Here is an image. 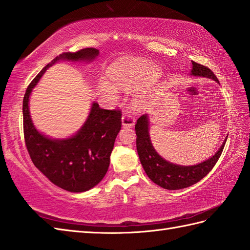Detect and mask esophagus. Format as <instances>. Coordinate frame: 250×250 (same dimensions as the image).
Here are the masks:
<instances>
[{
	"label": "esophagus",
	"instance_id": "34e87169",
	"mask_svg": "<svg viewBox=\"0 0 250 250\" xmlns=\"http://www.w3.org/2000/svg\"><path fill=\"white\" fill-rule=\"evenodd\" d=\"M121 122H122V125H124V126L132 128V126H133L134 124H135V119L130 114L124 113V115H122V118H121Z\"/></svg>",
	"mask_w": 250,
	"mask_h": 250
}]
</instances>
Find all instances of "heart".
Segmentation results:
<instances>
[{
    "instance_id": "heart-1",
    "label": "heart",
    "mask_w": 250,
    "mask_h": 250,
    "mask_svg": "<svg viewBox=\"0 0 250 250\" xmlns=\"http://www.w3.org/2000/svg\"><path fill=\"white\" fill-rule=\"evenodd\" d=\"M149 71V65L141 60H120L110 67L109 77L114 86L106 81L99 83V92L110 99L118 98V90L116 86L124 91L131 92L139 86L142 77L146 76Z\"/></svg>"
}]
</instances>
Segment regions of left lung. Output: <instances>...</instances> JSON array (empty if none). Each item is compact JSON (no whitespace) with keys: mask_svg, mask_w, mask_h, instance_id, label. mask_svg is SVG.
I'll use <instances>...</instances> for the list:
<instances>
[{"mask_svg":"<svg viewBox=\"0 0 250 250\" xmlns=\"http://www.w3.org/2000/svg\"><path fill=\"white\" fill-rule=\"evenodd\" d=\"M190 75L206 77L219 83L215 74L208 67L192 61ZM136 149L147 176L156 185L167 190H178L196 184L208 174L220 158L228 136L214 156L194 166H179L167 161L156 151L149 135V117L147 114L141 116L135 125Z\"/></svg>","mask_w":250,"mask_h":250,"instance_id":"obj_1","label":"left lung"}]
</instances>
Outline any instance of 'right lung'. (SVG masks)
<instances>
[{
    "label": "right lung",
    "mask_w": 250,
    "mask_h": 250,
    "mask_svg": "<svg viewBox=\"0 0 250 250\" xmlns=\"http://www.w3.org/2000/svg\"><path fill=\"white\" fill-rule=\"evenodd\" d=\"M99 54L95 48H83L56 57L37 74L23 98V133L31 160L52 184L70 192L88 191L105 176L115 140L121 129V111L103 109L93 102L86 121L75 134L67 139H52L35 128L30 115V95L44 73L55 63L92 62Z\"/></svg>",
    "instance_id": "right-lung-1"
}]
</instances>
